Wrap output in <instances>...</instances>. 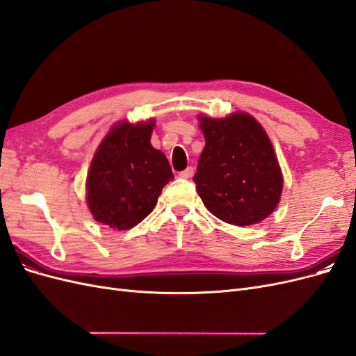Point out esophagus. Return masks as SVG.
<instances>
[{"label":"esophagus","mask_w":356,"mask_h":356,"mask_svg":"<svg viewBox=\"0 0 356 356\" xmlns=\"http://www.w3.org/2000/svg\"><path fill=\"white\" fill-rule=\"evenodd\" d=\"M193 175H195V168H191V166H188L186 170H182L181 174H179V177H181V178H186V179L191 178Z\"/></svg>","instance_id":"esophagus-1"}]
</instances>
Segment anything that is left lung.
<instances>
[{
	"label": "left lung",
	"mask_w": 356,
	"mask_h": 356,
	"mask_svg": "<svg viewBox=\"0 0 356 356\" xmlns=\"http://www.w3.org/2000/svg\"><path fill=\"white\" fill-rule=\"evenodd\" d=\"M199 122L204 148L193 181L204 207L234 225L267 218L281 200L284 178L263 126L246 113L199 115Z\"/></svg>",
	"instance_id": "left-lung-1"
}]
</instances>
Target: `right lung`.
<instances>
[{
  "label": "right lung",
  "instance_id": "obj_1",
  "mask_svg": "<svg viewBox=\"0 0 356 356\" xmlns=\"http://www.w3.org/2000/svg\"><path fill=\"white\" fill-rule=\"evenodd\" d=\"M154 120L115 124L96 149L88 174V204L93 218L127 230L141 222L174 174L149 138Z\"/></svg>",
  "mask_w": 356,
  "mask_h": 356
}]
</instances>
